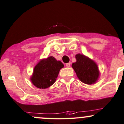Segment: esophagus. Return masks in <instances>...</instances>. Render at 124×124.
I'll return each mask as SVG.
<instances>
[{
	"mask_svg": "<svg viewBox=\"0 0 124 124\" xmlns=\"http://www.w3.org/2000/svg\"><path fill=\"white\" fill-rule=\"evenodd\" d=\"M70 63H66V67H68V68H69L70 66Z\"/></svg>",
	"mask_w": 124,
	"mask_h": 124,
	"instance_id": "obj_1",
	"label": "esophagus"
}]
</instances>
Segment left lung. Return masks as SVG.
I'll list each match as a JSON object with an SVG mask.
<instances>
[{"instance_id": "8db88e82", "label": "left lung", "mask_w": 124, "mask_h": 124, "mask_svg": "<svg viewBox=\"0 0 124 124\" xmlns=\"http://www.w3.org/2000/svg\"><path fill=\"white\" fill-rule=\"evenodd\" d=\"M76 62L73 63L71 66L79 80L89 85L96 83L99 76L96 63L90 58L80 54L76 55Z\"/></svg>"}]
</instances>
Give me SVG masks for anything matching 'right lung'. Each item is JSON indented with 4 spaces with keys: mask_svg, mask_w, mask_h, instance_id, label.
<instances>
[{
    "mask_svg": "<svg viewBox=\"0 0 124 124\" xmlns=\"http://www.w3.org/2000/svg\"><path fill=\"white\" fill-rule=\"evenodd\" d=\"M63 64L53 56L40 60L34 68L31 80L35 86L40 89L50 87L55 83Z\"/></svg>",
    "mask_w": 124,
    "mask_h": 124,
    "instance_id": "right-lung-1",
    "label": "right lung"
}]
</instances>
